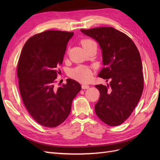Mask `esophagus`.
<instances>
[{
	"label": "esophagus",
	"instance_id": "1",
	"mask_svg": "<svg viewBox=\"0 0 160 160\" xmlns=\"http://www.w3.org/2000/svg\"><path fill=\"white\" fill-rule=\"evenodd\" d=\"M81 88L83 89H87L89 88V85H82Z\"/></svg>",
	"mask_w": 160,
	"mask_h": 160
}]
</instances>
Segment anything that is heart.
<instances>
[{"label":"heart","mask_w":160,"mask_h":160,"mask_svg":"<svg viewBox=\"0 0 160 160\" xmlns=\"http://www.w3.org/2000/svg\"><path fill=\"white\" fill-rule=\"evenodd\" d=\"M81 43L84 49H85L91 44L95 43V42L93 40L89 39V38H85V39L81 41ZM69 75L72 79L86 83V82H88L91 80L92 77V71L88 67L85 65H79L76 67L75 68L72 69L69 72Z\"/></svg>","instance_id":"obj_1"}]
</instances>
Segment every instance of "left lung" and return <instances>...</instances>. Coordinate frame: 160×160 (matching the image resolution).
<instances>
[{"mask_svg": "<svg viewBox=\"0 0 160 160\" xmlns=\"http://www.w3.org/2000/svg\"><path fill=\"white\" fill-rule=\"evenodd\" d=\"M81 31L99 42L104 67L98 76L110 81L107 86H95L100 92L95 113L105 124L118 126L129 118L143 93L144 79L139 52L127 35L113 27Z\"/></svg>", "mask_w": 160, "mask_h": 160, "instance_id": "8db88e82", "label": "left lung"}]
</instances>
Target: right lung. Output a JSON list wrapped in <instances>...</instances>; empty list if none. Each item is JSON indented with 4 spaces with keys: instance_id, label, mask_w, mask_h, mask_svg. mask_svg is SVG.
I'll list each match as a JSON object with an SVG mask.
<instances>
[{
    "instance_id": "right-lung-1",
    "label": "right lung",
    "mask_w": 160,
    "mask_h": 160,
    "mask_svg": "<svg viewBox=\"0 0 160 160\" xmlns=\"http://www.w3.org/2000/svg\"><path fill=\"white\" fill-rule=\"evenodd\" d=\"M73 32L49 30L36 34L24 45L17 64L19 91L28 112L47 128H55L68 117L72 101L81 89L76 81L57 88L67 43Z\"/></svg>"
}]
</instances>
